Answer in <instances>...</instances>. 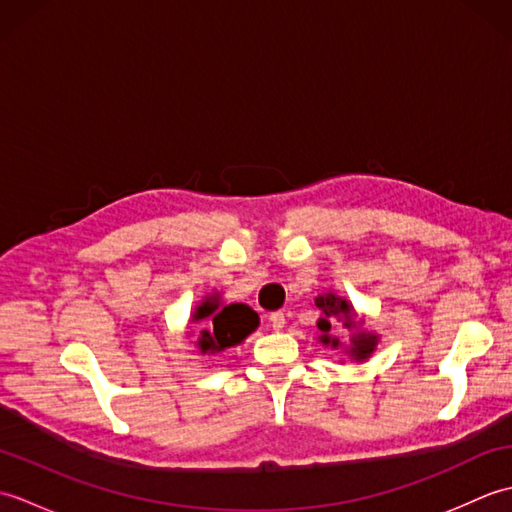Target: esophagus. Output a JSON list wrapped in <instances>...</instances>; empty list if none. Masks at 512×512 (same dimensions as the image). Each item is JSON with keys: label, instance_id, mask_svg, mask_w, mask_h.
<instances>
[{"label": "esophagus", "instance_id": "1", "mask_svg": "<svg viewBox=\"0 0 512 512\" xmlns=\"http://www.w3.org/2000/svg\"><path fill=\"white\" fill-rule=\"evenodd\" d=\"M270 325H273V330H284L286 328V314L284 312H273L270 314Z\"/></svg>", "mask_w": 512, "mask_h": 512}]
</instances>
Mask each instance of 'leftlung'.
Returning <instances> with one entry per match:
<instances>
[{"label":"left lung","instance_id":"1","mask_svg":"<svg viewBox=\"0 0 512 512\" xmlns=\"http://www.w3.org/2000/svg\"><path fill=\"white\" fill-rule=\"evenodd\" d=\"M314 308H319L321 312L317 328L321 330L319 341L325 347L330 345L332 350H341L354 363H365L367 358H372L380 343V334L367 328V317L354 310L350 299H345L339 292L328 290L314 299ZM334 327H341L348 334L345 342L331 334Z\"/></svg>","mask_w":512,"mask_h":512}]
</instances>
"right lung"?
Listing matches in <instances>:
<instances>
[{
    "label": "right lung",
    "instance_id": "right-lung-1",
    "mask_svg": "<svg viewBox=\"0 0 512 512\" xmlns=\"http://www.w3.org/2000/svg\"><path fill=\"white\" fill-rule=\"evenodd\" d=\"M191 323H202V328L195 336V347L200 354L215 356L222 354L228 347L242 343L248 334L259 328V314L246 306V303H222V297L213 292L206 295L195 310L191 312ZM193 332L189 330L187 336Z\"/></svg>",
    "mask_w": 512,
    "mask_h": 512
}]
</instances>
